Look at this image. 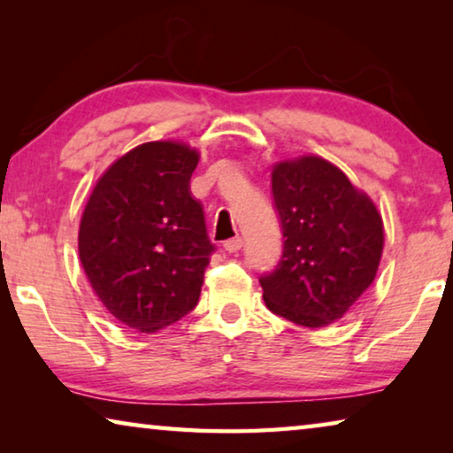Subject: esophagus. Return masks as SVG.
Listing matches in <instances>:
<instances>
[{
  "instance_id": "obj_1",
  "label": "esophagus",
  "mask_w": 453,
  "mask_h": 453,
  "mask_svg": "<svg viewBox=\"0 0 453 453\" xmlns=\"http://www.w3.org/2000/svg\"><path fill=\"white\" fill-rule=\"evenodd\" d=\"M242 245H243V240L237 235V237H232V240H227L224 243V248H226V251H229V254H235V251L242 250Z\"/></svg>"
}]
</instances>
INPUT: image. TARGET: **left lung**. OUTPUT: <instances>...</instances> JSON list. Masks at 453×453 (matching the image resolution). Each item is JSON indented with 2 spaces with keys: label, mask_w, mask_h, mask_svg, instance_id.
Wrapping results in <instances>:
<instances>
[{
  "label": "left lung",
  "mask_w": 453,
  "mask_h": 453,
  "mask_svg": "<svg viewBox=\"0 0 453 453\" xmlns=\"http://www.w3.org/2000/svg\"><path fill=\"white\" fill-rule=\"evenodd\" d=\"M272 194L286 240L278 265L259 278L264 302L297 326H329L372 286L381 216L340 167L318 156L275 164Z\"/></svg>",
  "instance_id": "obj_1"
}]
</instances>
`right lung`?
<instances>
[{
  "mask_svg": "<svg viewBox=\"0 0 453 453\" xmlns=\"http://www.w3.org/2000/svg\"><path fill=\"white\" fill-rule=\"evenodd\" d=\"M199 156L186 143H142L107 167L80 224V259L121 324L153 334L196 308L216 245L189 191Z\"/></svg>",
  "mask_w": 453,
  "mask_h": 453,
  "instance_id": "right-lung-1",
  "label": "right lung"
}]
</instances>
